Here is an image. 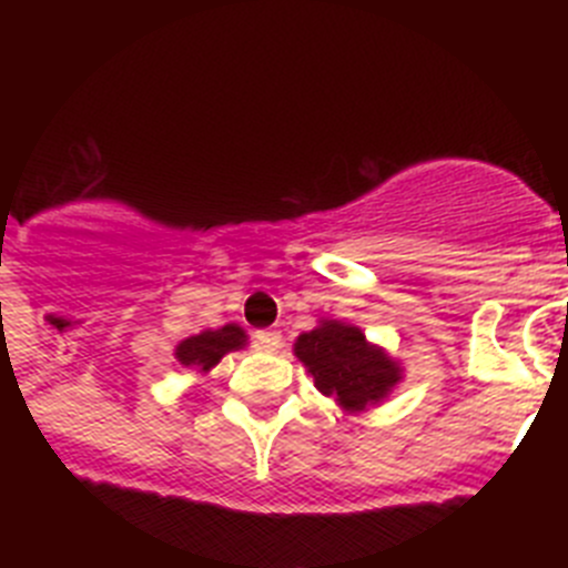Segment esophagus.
I'll list each match as a JSON object with an SVG mask.
<instances>
[{"mask_svg": "<svg viewBox=\"0 0 568 568\" xmlns=\"http://www.w3.org/2000/svg\"><path fill=\"white\" fill-rule=\"evenodd\" d=\"M255 346L264 353H275L281 346V333L278 329H261V333H255Z\"/></svg>", "mask_w": 568, "mask_h": 568, "instance_id": "esophagus-1", "label": "esophagus"}]
</instances>
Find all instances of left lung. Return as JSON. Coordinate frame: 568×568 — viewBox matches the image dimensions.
<instances>
[{
	"label": "left lung",
	"mask_w": 568,
	"mask_h": 568,
	"mask_svg": "<svg viewBox=\"0 0 568 568\" xmlns=\"http://www.w3.org/2000/svg\"><path fill=\"white\" fill-rule=\"evenodd\" d=\"M293 353L313 375L315 389L349 415L384 404L404 381L398 358L366 338L364 329L338 318H321L318 327L301 333Z\"/></svg>",
	"instance_id": "8db88e82"
}]
</instances>
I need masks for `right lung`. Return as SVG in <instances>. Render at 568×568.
I'll return each instance as SVG.
<instances>
[{"instance_id": "right-lung-1", "label": "right lung", "mask_w": 568, "mask_h": 568, "mask_svg": "<svg viewBox=\"0 0 568 568\" xmlns=\"http://www.w3.org/2000/svg\"><path fill=\"white\" fill-rule=\"evenodd\" d=\"M247 346V333L239 324H224L219 329H204L199 335H190L175 346V361L187 369L207 375L224 355L244 349Z\"/></svg>"}]
</instances>
